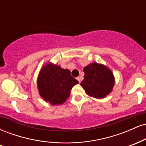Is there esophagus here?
<instances>
[{"label":"esophagus","mask_w":146,"mask_h":146,"mask_svg":"<svg viewBox=\"0 0 146 146\" xmlns=\"http://www.w3.org/2000/svg\"><path fill=\"white\" fill-rule=\"evenodd\" d=\"M77 80H78L79 82L80 83V82H81L82 80V76H79V77H78V78H77Z\"/></svg>","instance_id":"esophagus-1"}]
</instances>
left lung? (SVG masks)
<instances>
[{
  "label": "left lung",
  "instance_id": "1",
  "mask_svg": "<svg viewBox=\"0 0 146 146\" xmlns=\"http://www.w3.org/2000/svg\"><path fill=\"white\" fill-rule=\"evenodd\" d=\"M84 76L80 85L88 96L105 98L113 90L115 80L113 73L102 64L90 63L84 68Z\"/></svg>",
  "mask_w": 146,
  "mask_h": 146
}]
</instances>
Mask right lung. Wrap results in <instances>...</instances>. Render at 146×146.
I'll list each match as a JSON object with an SVG mask.
<instances>
[{
	"instance_id": "1",
	"label": "right lung",
	"mask_w": 146,
	"mask_h": 146,
	"mask_svg": "<svg viewBox=\"0 0 146 146\" xmlns=\"http://www.w3.org/2000/svg\"><path fill=\"white\" fill-rule=\"evenodd\" d=\"M79 82L64 69L52 62L44 64L37 78V86L40 97L51 105L63 104L69 98L71 90Z\"/></svg>"
}]
</instances>
